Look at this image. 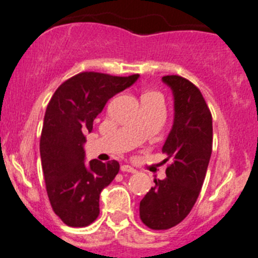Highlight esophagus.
Returning <instances> with one entry per match:
<instances>
[{"label":"esophagus","instance_id":"1","mask_svg":"<svg viewBox=\"0 0 258 258\" xmlns=\"http://www.w3.org/2000/svg\"><path fill=\"white\" fill-rule=\"evenodd\" d=\"M121 171H122V172H128V173L136 172V170H135L134 167H131V166H128V165L121 166Z\"/></svg>","mask_w":258,"mask_h":258}]
</instances>
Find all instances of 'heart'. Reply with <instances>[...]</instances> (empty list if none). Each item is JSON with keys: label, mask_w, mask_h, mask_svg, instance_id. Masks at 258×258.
Listing matches in <instances>:
<instances>
[{"label": "heart", "mask_w": 258, "mask_h": 258, "mask_svg": "<svg viewBox=\"0 0 258 258\" xmlns=\"http://www.w3.org/2000/svg\"><path fill=\"white\" fill-rule=\"evenodd\" d=\"M150 95H157V93H153V92H148V93H146L145 96H150Z\"/></svg>", "instance_id": "obj_1"}]
</instances>
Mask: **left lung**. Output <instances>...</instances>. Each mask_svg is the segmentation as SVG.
Listing matches in <instances>:
<instances>
[{
  "label": "left lung",
  "instance_id": "obj_1",
  "mask_svg": "<svg viewBox=\"0 0 258 258\" xmlns=\"http://www.w3.org/2000/svg\"><path fill=\"white\" fill-rule=\"evenodd\" d=\"M162 82L173 95V124L162 147L172 163L140 202V217L152 230H168L186 218L206 177L212 152V116L201 91L181 76Z\"/></svg>",
  "mask_w": 258,
  "mask_h": 258
}]
</instances>
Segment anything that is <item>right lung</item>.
Returning a JSON list of instances; mask_svg holds the SVG:
<instances>
[{
  "label": "right lung",
  "mask_w": 258,
  "mask_h": 258,
  "mask_svg": "<svg viewBox=\"0 0 258 258\" xmlns=\"http://www.w3.org/2000/svg\"><path fill=\"white\" fill-rule=\"evenodd\" d=\"M139 77L81 72L62 83L49 101L41 134V163L52 209L67 226L85 227L100 215V195L116 177L119 163H86L85 134L92 132L107 101Z\"/></svg>",
  "instance_id": "add662e5"
}]
</instances>
